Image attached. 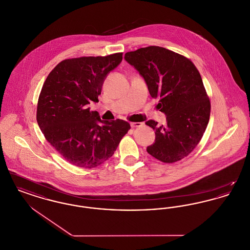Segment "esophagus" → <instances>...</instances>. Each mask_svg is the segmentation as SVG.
Segmentation results:
<instances>
[{
	"label": "esophagus",
	"mask_w": 250,
	"mask_h": 250,
	"mask_svg": "<svg viewBox=\"0 0 250 250\" xmlns=\"http://www.w3.org/2000/svg\"><path fill=\"white\" fill-rule=\"evenodd\" d=\"M131 127L132 128H135V127H140L143 125V123H140V122H133L130 123Z\"/></svg>",
	"instance_id": "obj_1"
}]
</instances>
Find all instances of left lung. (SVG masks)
I'll return each mask as SVG.
<instances>
[{"instance_id":"obj_1","label":"left lung","mask_w":250,"mask_h":250,"mask_svg":"<svg viewBox=\"0 0 250 250\" xmlns=\"http://www.w3.org/2000/svg\"><path fill=\"white\" fill-rule=\"evenodd\" d=\"M140 72L157 107L166 114V125L149 120L155 133L148 154L164 163H174L190 154L207 127L211 104L202 77L190 60L165 48L150 46L125 54Z\"/></svg>"}]
</instances>
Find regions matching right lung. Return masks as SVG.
I'll list each match as a JSON object with an SVG mask.
<instances>
[{
	"label": "right lung",
	"instance_id": "right-lung-1",
	"mask_svg": "<svg viewBox=\"0 0 250 250\" xmlns=\"http://www.w3.org/2000/svg\"><path fill=\"white\" fill-rule=\"evenodd\" d=\"M123 53L62 61L48 74L36 109L37 124L50 145L67 162L85 168L101 165L130 129L124 120L103 121L88 105L98 102L107 74Z\"/></svg>",
	"mask_w": 250,
	"mask_h": 250
}]
</instances>
